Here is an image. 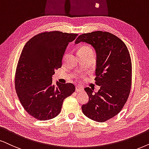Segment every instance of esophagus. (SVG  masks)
<instances>
[{"label":"esophagus","mask_w":149,"mask_h":149,"mask_svg":"<svg viewBox=\"0 0 149 149\" xmlns=\"http://www.w3.org/2000/svg\"><path fill=\"white\" fill-rule=\"evenodd\" d=\"M76 91L77 92H81V91H83V88H82V86H76Z\"/></svg>","instance_id":"obj_1"}]
</instances>
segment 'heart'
I'll list each match as a JSON object with an SVG mask.
<instances>
[{"instance_id":"1","label":"heart","mask_w":149,"mask_h":149,"mask_svg":"<svg viewBox=\"0 0 149 149\" xmlns=\"http://www.w3.org/2000/svg\"><path fill=\"white\" fill-rule=\"evenodd\" d=\"M82 52V51H92V49L91 48L89 47H87V46H83V47H81L80 49H79V52Z\"/></svg>"}]
</instances>
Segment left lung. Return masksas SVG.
I'll use <instances>...</instances> for the list:
<instances>
[{
	"instance_id": "8db88e82",
	"label": "left lung",
	"mask_w": 149,
	"mask_h": 149,
	"mask_svg": "<svg viewBox=\"0 0 149 149\" xmlns=\"http://www.w3.org/2000/svg\"><path fill=\"white\" fill-rule=\"evenodd\" d=\"M91 45L96 54L95 84L97 92L84 88L88 101L82 106L83 113L94 121L103 122L118 114L129 97L132 66L129 50L119 38L107 31L82 33L75 44Z\"/></svg>"
}]
</instances>
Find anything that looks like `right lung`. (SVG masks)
<instances>
[{"mask_svg":"<svg viewBox=\"0 0 149 149\" xmlns=\"http://www.w3.org/2000/svg\"><path fill=\"white\" fill-rule=\"evenodd\" d=\"M76 33L50 31L39 33L26 43L20 54L15 76V88L22 106L39 120L55 118L64 100L75 91L71 83H52L55 70L62 67L69 42Z\"/></svg>","mask_w":149,"mask_h":149,"instance_id":"add662e5","label":"right lung"}]
</instances>
